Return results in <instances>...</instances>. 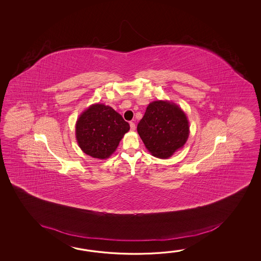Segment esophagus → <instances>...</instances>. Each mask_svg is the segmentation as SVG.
Listing matches in <instances>:
<instances>
[{"mask_svg":"<svg viewBox=\"0 0 261 261\" xmlns=\"http://www.w3.org/2000/svg\"><path fill=\"white\" fill-rule=\"evenodd\" d=\"M129 126H130V130H135V123L134 122H129Z\"/></svg>","mask_w":261,"mask_h":261,"instance_id":"34e87169","label":"esophagus"}]
</instances>
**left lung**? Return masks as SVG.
Returning <instances> with one entry per match:
<instances>
[{"label": "left lung", "mask_w": 261, "mask_h": 261, "mask_svg": "<svg viewBox=\"0 0 261 261\" xmlns=\"http://www.w3.org/2000/svg\"><path fill=\"white\" fill-rule=\"evenodd\" d=\"M137 132L152 155L168 159L186 144L189 135V120L175 103L155 100L147 106Z\"/></svg>", "instance_id": "8db88e82"}]
</instances>
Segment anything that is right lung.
Segmentation results:
<instances>
[{"mask_svg":"<svg viewBox=\"0 0 261 261\" xmlns=\"http://www.w3.org/2000/svg\"><path fill=\"white\" fill-rule=\"evenodd\" d=\"M129 125L110 106L93 105L76 121L75 137L84 153L95 159H107L116 151Z\"/></svg>","mask_w":261,"mask_h":261,"instance_id":"obj_1","label":"right lung"}]
</instances>
